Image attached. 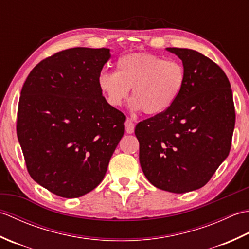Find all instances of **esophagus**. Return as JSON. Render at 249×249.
<instances>
[{"instance_id": "esophagus-1", "label": "esophagus", "mask_w": 249, "mask_h": 249, "mask_svg": "<svg viewBox=\"0 0 249 249\" xmlns=\"http://www.w3.org/2000/svg\"><path fill=\"white\" fill-rule=\"evenodd\" d=\"M125 128H126V133L133 134L135 129V123L130 119H127L125 122Z\"/></svg>"}]
</instances>
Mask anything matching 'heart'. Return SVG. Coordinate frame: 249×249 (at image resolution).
Here are the masks:
<instances>
[{"label":"heart","mask_w":249,"mask_h":249,"mask_svg":"<svg viewBox=\"0 0 249 249\" xmlns=\"http://www.w3.org/2000/svg\"><path fill=\"white\" fill-rule=\"evenodd\" d=\"M186 71L182 63L162 56L134 52L121 56L116 71H103L97 82L109 105L120 107L131 89V108L146 115L165 112L181 95Z\"/></svg>","instance_id":"heart-1"}]
</instances>
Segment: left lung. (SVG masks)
<instances>
[{"label": "left lung", "instance_id": "left-lung-1", "mask_svg": "<svg viewBox=\"0 0 249 249\" xmlns=\"http://www.w3.org/2000/svg\"><path fill=\"white\" fill-rule=\"evenodd\" d=\"M182 60L186 80L165 112L139 122V160L155 187L174 194L199 189L229 155L235 124L230 82L212 60L185 48H166Z\"/></svg>", "mask_w": 249, "mask_h": 249}]
</instances>
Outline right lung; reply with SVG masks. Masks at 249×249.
<instances>
[{
	"label": "right lung",
	"instance_id": "1",
	"mask_svg": "<svg viewBox=\"0 0 249 249\" xmlns=\"http://www.w3.org/2000/svg\"><path fill=\"white\" fill-rule=\"evenodd\" d=\"M110 57L107 48L63 50L38 63L21 89L17 136L26 168L60 197L97 187L124 135L125 115L97 82Z\"/></svg>",
	"mask_w": 249,
	"mask_h": 249
}]
</instances>
